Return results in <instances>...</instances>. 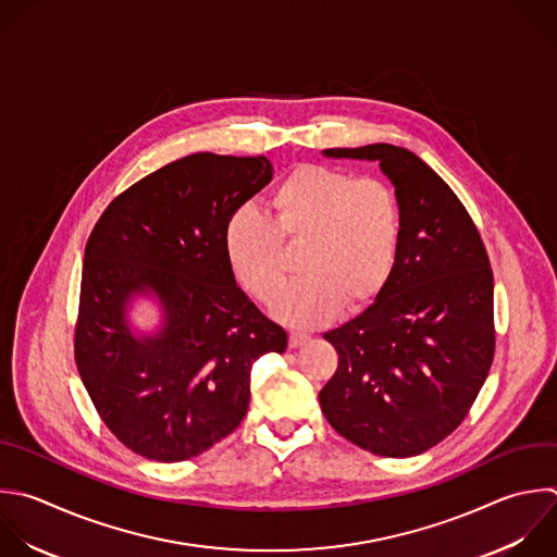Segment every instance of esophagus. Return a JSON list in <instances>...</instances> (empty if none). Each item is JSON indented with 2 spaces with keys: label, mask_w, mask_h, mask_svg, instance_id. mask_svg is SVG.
<instances>
[{
  "label": "esophagus",
  "mask_w": 557,
  "mask_h": 557,
  "mask_svg": "<svg viewBox=\"0 0 557 557\" xmlns=\"http://www.w3.org/2000/svg\"><path fill=\"white\" fill-rule=\"evenodd\" d=\"M307 339H309L307 333H298V331H292V333H289V346H292V348H300Z\"/></svg>",
  "instance_id": "esophagus-1"
}]
</instances>
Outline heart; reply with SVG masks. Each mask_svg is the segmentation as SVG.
I'll use <instances>...</instances> for the list:
<instances>
[{
	"label": "heart",
	"mask_w": 557,
	"mask_h": 557,
	"mask_svg": "<svg viewBox=\"0 0 557 557\" xmlns=\"http://www.w3.org/2000/svg\"><path fill=\"white\" fill-rule=\"evenodd\" d=\"M400 239V207L376 178L324 165H300L263 200V215L237 209L224 228L226 261L259 300L276 296L285 276V246L302 244L305 274L283 289L272 311L292 326L331 320L342 300L366 302L387 281Z\"/></svg>",
	"instance_id": "1"
}]
</instances>
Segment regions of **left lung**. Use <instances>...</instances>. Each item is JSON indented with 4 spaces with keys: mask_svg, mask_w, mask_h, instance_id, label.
Returning <instances> with one entry per match:
<instances>
[{
    "mask_svg": "<svg viewBox=\"0 0 557 557\" xmlns=\"http://www.w3.org/2000/svg\"><path fill=\"white\" fill-rule=\"evenodd\" d=\"M322 154L379 163L396 191L400 239L374 302L324 333L339 363L320 407L363 450L420 455L466 418L490 372V261L463 205L413 152L372 144Z\"/></svg>",
    "mask_w": 557,
    "mask_h": 557,
    "instance_id": "obj_1",
    "label": "left lung"
}]
</instances>
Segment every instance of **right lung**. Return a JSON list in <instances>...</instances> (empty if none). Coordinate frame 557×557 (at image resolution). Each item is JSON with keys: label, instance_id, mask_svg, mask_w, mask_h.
Segmentation results:
<instances>
[{"label": "right lung", "instance_id": "1", "mask_svg": "<svg viewBox=\"0 0 557 557\" xmlns=\"http://www.w3.org/2000/svg\"><path fill=\"white\" fill-rule=\"evenodd\" d=\"M272 181L270 161L198 152L117 196L85 250L76 363L115 437L141 457L183 461L239 426L250 370L287 333L237 285L228 218ZM158 307L144 330L132 309Z\"/></svg>", "mask_w": 557, "mask_h": 557}]
</instances>
